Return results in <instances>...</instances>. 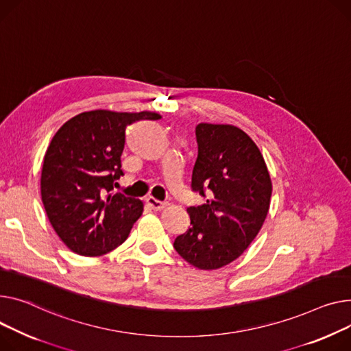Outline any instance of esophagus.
Returning a JSON list of instances; mask_svg holds the SVG:
<instances>
[{
	"mask_svg": "<svg viewBox=\"0 0 351 351\" xmlns=\"http://www.w3.org/2000/svg\"><path fill=\"white\" fill-rule=\"evenodd\" d=\"M147 203H148L154 210H162V208H165V207L168 206L167 202H160V200H158V199H155V197H152V196H148V197H147Z\"/></svg>",
	"mask_w": 351,
	"mask_h": 351,
	"instance_id": "34e87169",
	"label": "esophagus"
}]
</instances>
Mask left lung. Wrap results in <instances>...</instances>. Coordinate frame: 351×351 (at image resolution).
I'll return each mask as SVG.
<instances>
[{
    "mask_svg": "<svg viewBox=\"0 0 351 351\" xmlns=\"http://www.w3.org/2000/svg\"><path fill=\"white\" fill-rule=\"evenodd\" d=\"M192 189L208 199L188 208L191 227L173 247L199 269H217L247 250L269 210L272 183L258 147L239 127L200 123Z\"/></svg>",
    "mask_w": 351,
    "mask_h": 351,
    "instance_id": "obj_1",
    "label": "left lung"
}]
</instances>
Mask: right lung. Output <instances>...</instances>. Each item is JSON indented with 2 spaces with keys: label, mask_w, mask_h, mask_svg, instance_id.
<instances>
[{
  "label": "right lung",
  "mask_w": 351,
  "mask_h": 351,
  "mask_svg": "<svg viewBox=\"0 0 351 351\" xmlns=\"http://www.w3.org/2000/svg\"><path fill=\"white\" fill-rule=\"evenodd\" d=\"M151 111L93 110L66 121L46 149L40 175L45 212L59 239L73 252L99 256L121 245L143 215L144 203L112 184L123 176L125 130Z\"/></svg>",
  "instance_id": "add662e5"
}]
</instances>
